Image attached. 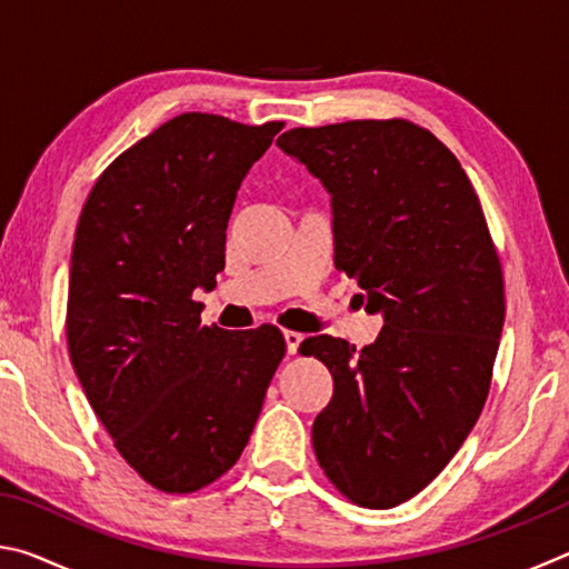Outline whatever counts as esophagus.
Masks as SVG:
<instances>
[{
  "label": "esophagus",
  "instance_id": "esophagus-1",
  "mask_svg": "<svg viewBox=\"0 0 569 569\" xmlns=\"http://www.w3.org/2000/svg\"><path fill=\"white\" fill-rule=\"evenodd\" d=\"M283 339H286V351H288V353H296V351H298V346H301V341H303V333H298V331H286V333H283Z\"/></svg>",
  "mask_w": 569,
  "mask_h": 569
}]
</instances>
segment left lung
<instances>
[{
    "label": "left lung",
    "instance_id": "1",
    "mask_svg": "<svg viewBox=\"0 0 569 569\" xmlns=\"http://www.w3.org/2000/svg\"><path fill=\"white\" fill-rule=\"evenodd\" d=\"M276 146L331 196L336 268L383 319L361 351L326 333L301 343L333 377L313 451L351 502L397 507L449 465L485 407L502 266L467 172L429 130L351 120L288 130Z\"/></svg>",
    "mask_w": 569,
    "mask_h": 569
}]
</instances>
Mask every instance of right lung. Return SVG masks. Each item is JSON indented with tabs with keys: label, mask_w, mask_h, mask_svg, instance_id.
Returning <instances> with one entry per match:
<instances>
[{
	"label": "right lung",
	"mask_w": 569,
	"mask_h": 569,
	"mask_svg": "<svg viewBox=\"0 0 569 569\" xmlns=\"http://www.w3.org/2000/svg\"><path fill=\"white\" fill-rule=\"evenodd\" d=\"M281 128L178 114L102 172L77 223L74 373L122 459L162 492L236 465L286 353L276 326H203L192 301L216 288L240 182Z\"/></svg>",
	"instance_id": "1"
}]
</instances>
